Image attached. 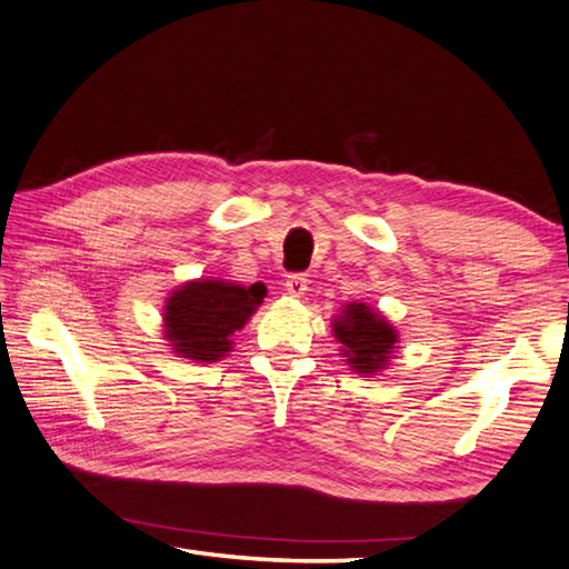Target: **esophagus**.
Returning a JSON list of instances; mask_svg holds the SVG:
<instances>
[{
    "label": "esophagus",
    "mask_w": 569,
    "mask_h": 569,
    "mask_svg": "<svg viewBox=\"0 0 569 569\" xmlns=\"http://www.w3.org/2000/svg\"><path fill=\"white\" fill-rule=\"evenodd\" d=\"M283 286H286L288 293L296 296V298H301L308 291V278L303 273H291V276H286V283Z\"/></svg>",
    "instance_id": "34e87169"
}]
</instances>
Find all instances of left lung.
Segmentation results:
<instances>
[{"label": "left lung", "mask_w": 569, "mask_h": 569, "mask_svg": "<svg viewBox=\"0 0 569 569\" xmlns=\"http://www.w3.org/2000/svg\"><path fill=\"white\" fill-rule=\"evenodd\" d=\"M336 338L343 343V356L358 373H376L388 363L392 348L398 343L396 330L388 320L370 311L366 303L346 306L336 323Z\"/></svg>", "instance_id": "1"}]
</instances>
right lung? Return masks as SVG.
I'll list each match as a JSON object with an SVG mask.
<instances>
[{
	"mask_svg": "<svg viewBox=\"0 0 569 569\" xmlns=\"http://www.w3.org/2000/svg\"><path fill=\"white\" fill-rule=\"evenodd\" d=\"M263 283H186L167 303V338L181 358L213 363L229 353L231 336L243 328L256 306L263 303Z\"/></svg>",
	"mask_w": 569,
	"mask_h": 569,
	"instance_id": "obj_1",
	"label": "right lung"
}]
</instances>
